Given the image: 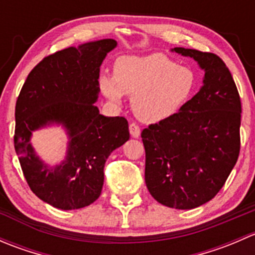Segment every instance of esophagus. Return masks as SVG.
<instances>
[{
  "label": "esophagus",
  "mask_w": 255,
  "mask_h": 255,
  "mask_svg": "<svg viewBox=\"0 0 255 255\" xmlns=\"http://www.w3.org/2000/svg\"><path fill=\"white\" fill-rule=\"evenodd\" d=\"M129 133L132 137L138 138L140 137V128L137 123H130L129 125Z\"/></svg>",
  "instance_id": "obj_1"
}]
</instances>
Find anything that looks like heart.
Instances as JSON below:
<instances>
[{
  "mask_svg": "<svg viewBox=\"0 0 255 255\" xmlns=\"http://www.w3.org/2000/svg\"><path fill=\"white\" fill-rule=\"evenodd\" d=\"M100 89L113 102L132 96V109L140 121L161 122L179 113L196 91L194 71L163 54L125 56L115 65V76L102 75Z\"/></svg>",
  "mask_w": 255,
  "mask_h": 255,
  "instance_id": "b5f03b06",
  "label": "heart"
}]
</instances>
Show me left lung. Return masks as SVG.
Instances as JSON below:
<instances>
[{
	"instance_id": "8db88e82",
	"label": "left lung",
	"mask_w": 255,
	"mask_h": 255,
	"mask_svg": "<svg viewBox=\"0 0 255 255\" xmlns=\"http://www.w3.org/2000/svg\"><path fill=\"white\" fill-rule=\"evenodd\" d=\"M174 50L200 64L204 86L175 116L143 129L145 184L161 205L190 210L212 200L237 163L242 104L220 56Z\"/></svg>"
}]
</instances>
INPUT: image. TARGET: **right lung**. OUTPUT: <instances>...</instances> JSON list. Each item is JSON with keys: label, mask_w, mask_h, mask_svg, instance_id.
<instances>
[{"label": "right lung", "mask_w": 255, "mask_h": 255, "mask_svg": "<svg viewBox=\"0 0 255 255\" xmlns=\"http://www.w3.org/2000/svg\"><path fill=\"white\" fill-rule=\"evenodd\" d=\"M117 45L102 39L45 56L33 68L16 102L14 149L28 186L61 210L89 206L101 195L104 168L116 148L129 139L125 117H105L95 106L100 66ZM61 123L71 143L66 161L51 169L34 154L31 130Z\"/></svg>", "instance_id": "add662e5"}]
</instances>
